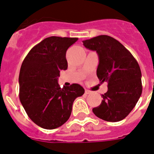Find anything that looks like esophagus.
Returning a JSON list of instances; mask_svg holds the SVG:
<instances>
[{"label":"esophagus","mask_w":154,"mask_h":154,"mask_svg":"<svg viewBox=\"0 0 154 154\" xmlns=\"http://www.w3.org/2000/svg\"><path fill=\"white\" fill-rule=\"evenodd\" d=\"M85 93L86 94V95H89V94L92 93V92H91V91H89V90H88V89H85Z\"/></svg>","instance_id":"34e87169"}]
</instances>
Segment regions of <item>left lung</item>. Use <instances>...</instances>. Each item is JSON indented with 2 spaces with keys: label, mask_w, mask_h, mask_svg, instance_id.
Returning a JSON list of instances; mask_svg holds the SVG:
<instances>
[{
  "label": "left lung",
  "mask_w": 154,
  "mask_h": 154,
  "mask_svg": "<svg viewBox=\"0 0 154 154\" xmlns=\"http://www.w3.org/2000/svg\"><path fill=\"white\" fill-rule=\"evenodd\" d=\"M82 43L86 48L98 53L96 75L101 83H108L101 104L92 109V112L105 121L122 120L135 107L142 94L138 62L120 42L108 35H99Z\"/></svg>",
  "instance_id": "8db88e82"
}]
</instances>
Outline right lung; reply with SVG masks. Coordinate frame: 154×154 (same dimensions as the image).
<instances>
[{
	"instance_id": "add662e5",
	"label": "right lung",
	"mask_w": 154,
	"mask_h": 154,
	"mask_svg": "<svg viewBox=\"0 0 154 154\" xmlns=\"http://www.w3.org/2000/svg\"><path fill=\"white\" fill-rule=\"evenodd\" d=\"M77 38L51 36L34 46L21 65L19 99L28 117L46 130L59 127L69 119L74 100L85 89L79 84L61 88V70H66V51Z\"/></svg>"
}]
</instances>
